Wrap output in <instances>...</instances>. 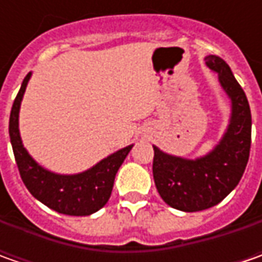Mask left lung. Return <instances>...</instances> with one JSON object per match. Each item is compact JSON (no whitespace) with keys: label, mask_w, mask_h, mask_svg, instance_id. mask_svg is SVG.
<instances>
[{"label":"left lung","mask_w":262,"mask_h":262,"mask_svg":"<svg viewBox=\"0 0 262 262\" xmlns=\"http://www.w3.org/2000/svg\"><path fill=\"white\" fill-rule=\"evenodd\" d=\"M204 59L230 100L225 134L213 150L195 159L173 156L153 146L157 191L167 206L186 213L206 210L226 198L245 172L251 148L252 119L245 92L220 56L207 55Z\"/></svg>","instance_id":"1"}]
</instances>
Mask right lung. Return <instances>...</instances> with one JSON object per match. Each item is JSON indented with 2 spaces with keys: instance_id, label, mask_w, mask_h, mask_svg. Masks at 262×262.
Here are the masks:
<instances>
[{
  "instance_id": "add662e5",
  "label": "right lung",
  "mask_w": 262,
  "mask_h": 262,
  "mask_svg": "<svg viewBox=\"0 0 262 262\" xmlns=\"http://www.w3.org/2000/svg\"><path fill=\"white\" fill-rule=\"evenodd\" d=\"M32 77H25L10 114V141L14 151L15 163L29 192L46 207L68 216H90L105 206L112 194L116 172L124 163L134 144L109 155L95 166L80 173L62 175L40 166L29 155L18 129V114L27 83Z\"/></svg>"
}]
</instances>
